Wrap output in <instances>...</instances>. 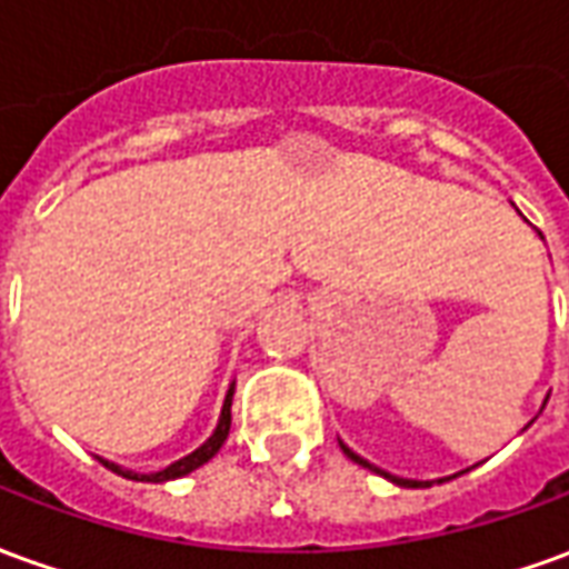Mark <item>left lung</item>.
Returning a JSON list of instances; mask_svg holds the SVG:
<instances>
[{
	"mask_svg": "<svg viewBox=\"0 0 569 569\" xmlns=\"http://www.w3.org/2000/svg\"><path fill=\"white\" fill-rule=\"evenodd\" d=\"M539 237H542V234H539ZM341 451H345L347 457L353 460V463H359V466H362V469H369V472H378V476H383V478H387V481H393V485H399V488H429V485H432V481H415V478L390 476V472H383V469H378V466H375V463H369L366 457H359L357 451H350L345 441H341ZM463 472H466V469H463ZM463 472H457V476H463ZM448 478H453V476H448ZM448 478H439V481H448Z\"/></svg>",
	"mask_w": 569,
	"mask_h": 569,
	"instance_id": "1",
	"label": "left lung"
}]
</instances>
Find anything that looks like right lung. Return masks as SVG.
<instances>
[{"label": "right lung", "mask_w": 569, "mask_h": 569, "mask_svg": "<svg viewBox=\"0 0 569 569\" xmlns=\"http://www.w3.org/2000/svg\"><path fill=\"white\" fill-rule=\"evenodd\" d=\"M231 399H234V383H231V387H228V393H224L222 415H219V423H216V429H212L210 439L203 441L200 448H194L191 453H186L182 460H176V463H170L167 469H161V472H133V469H124V466L109 463V460H103V457H97V460H100L106 469H112L116 476H124L130 478V481H151V485H158V481H170V478L188 476V472H194L198 466L210 463L212 457L219 453V448L224 445V439H228V429H231Z\"/></svg>", "instance_id": "right-lung-1"}]
</instances>
